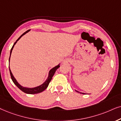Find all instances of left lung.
I'll return each instance as SVG.
<instances>
[{"label":"left lung","mask_w":121,"mask_h":121,"mask_svg":"<svg viewBox=\"0 0 121 121\" xmlns=\"http://www.w3.org/2000/svg\"><path fill=\"white\" fill-rule=\"evenodd\" d=\"M75 91H76L77 92H78V93H81V94H86V93H82V92H79V91H77V90H75Z\"/></svg>","instance_id":"1"}]
</instances>
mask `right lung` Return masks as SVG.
Wrapping results in <instances>:
<instances>
[{
  "label": "right lung",
  "mask_w": 121,
  "mask_h": 121,
  "mask_svg": "<svg viewBox=\"0 0 121 121\" xmlns=\"http://www.w3.org/2000/svg\"><path fill=\"white\" fill-rule=\"evenodd\" d=\"M30 30H27L26 31H25V33L22 34L21 35V36L19 37V38L17 39V40L16 41V42H15V43H14L13 46V47L12 49H11V50H10V57H9V62H10V56H11V54H12V50L13 49V48L14 47V45L16 44V43H17V41L20 39L22 38V37L25 34H26L27 33H28L29 31H30ZM60 64H59V65H57V66H55L54 67H53L52 69H51L50 70V71L49 72V75H48V77L47 78V79L46 80V81L44 82V83H43V84L39 85V86H36V87H32V88H30V87H24L22 86V85L19 84L18 83V82L17 81V80L15 79V77H14L13 75L12 71H11L10 69V67L9 66V71H10V76H11V78H12V80L13 82L14 83V84H15L16 86H17V87H18L19 89L20 90H22V92H24V93H27V94H36V93H40L41 92L44 91L46 89V88L48 87V86H49V84L50 83V82L51 81V79H52L53 76L55 73L57 69L60 67Z\"/></svg>",
  "instance_id": "right-lung-1"
}]
</instances>
